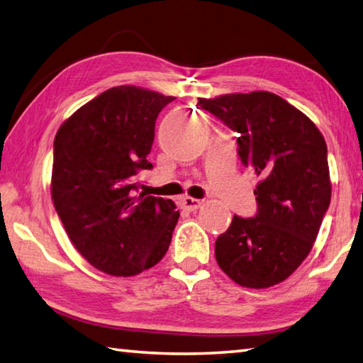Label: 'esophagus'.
<instances>
[{
	"label": "esophagus",
	"mask_w": 363,
	"mask_h": 363,
	"mask_svg": "<svg viewBox=\"0 0 363 363\" xmlns=\"http://www.w3.org/2000/svg\"><path fill=\"white\" fill-rule=\"evenodd\" d=\"M203 200H199V199H192V197H184L182 199L180 206L183 209H186V211H196L200 206H202Z\"/></svg>",
	"instance_id": "esophagus-1"
}]
</instances>
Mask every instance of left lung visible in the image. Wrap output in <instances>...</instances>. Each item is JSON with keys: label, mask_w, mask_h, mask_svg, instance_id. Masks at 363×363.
I'll list each match as a JSON object with an SVG mask.
<instances>
[{"label": "left lung", "mask_w": 363, "mask_h": 363, "mask_svg": "<svg viewBox=\"0 0 363 363\" xmlns=\"http://www.w3.org/2000/svg\"><path fill=\"white\" fill-rule=\"evenodd\" d=\"M199 106L239 133L240 161L261 177L255 217H233L216 240V261L240 286H275L309 255L331 202L323 135L269 91L199 99Z\"/></svg>", "instance_id": "8db88e82"}]
</instances>
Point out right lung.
<instances>
[{
	"instance_id": "obj_1",
	"label": "right lung",
	"mask_w": 363,
	"mask_h": 363,
	"mask_svg": "<svg viewBox=\"0 0 363 363\" xmlns=\"http://www.w3.org/2000/svg\"><path fill=\"white\" fill-rule=\"evenodd\" d=\"M172 96L121 85L96 96L59 128L51 196L67 235L93 267L133 277L158 264L180 213L169 199L140 192L155 121Z\"/></svg>"
}]
</instances>
